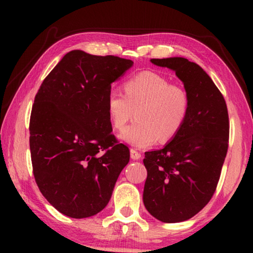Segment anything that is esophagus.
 I'll return each instance as SVG.
<instances>
[{
    "label": "esophagus",
    "instance_id": "1",
    "mask_svg": "<svg viewBox=\"0 0 253 253\" xmlns=\"http://www.w3.org/2000/svg\"><path fill=\"white\" fill-rule=\"evenodd\" d=\"M140 153H138L136 151V149H130V157H131V160H134V161H137V160H139L140 158Z\"/></svg>",
    "mask_w": 253,
    "mask_h": 253
}]
</instances>
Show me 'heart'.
I'll list each match as a JSON object with an SVG mask.
<instances>
[{
  "label": "heart",
  "mask_w": 253,
  "mask_h": 253,
  "mask_svg": "<svg viewBox=\"0 0 253 253\" xmlns=\"http://www.w3.org/2000/svg\"><path fill=\"white\" fill-rule=\"evenodd\" d=\"M124 95L110 90L106 108L115 129H123L134 116L136 122L119 138L136 148L152 146L158 139L168 143L176 136L187 118L190 97L182 85L153 71H143L123 84Z\"/></svg>",
  "instance_id": "1"
}]
</instances>
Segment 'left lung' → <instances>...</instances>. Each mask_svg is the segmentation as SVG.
Wrapping results in <instances>:
<instances>
[{"label": "left lung", "mask_w": 253, "mask_h": 253, "mask_svg": "<svg viewBox=\"0 0 253 253\" xmlns=\"http://www.w3.org/2000/svg\"><path fill=\"white\" fill-rule=\"evenodd\" d=\"M175 71L190 97L182 129L162 149L145 153V208L157 220L191 219L212 199L229 146V115L223 96L202 68L185 58L152 59Z\"/></svg>", "instance_id": "left-lung-1"}]
</instances>
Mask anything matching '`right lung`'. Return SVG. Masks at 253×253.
I'll return each instance as SVG.
<instances>
[{
	"instance_id": "obj_1",
	"label": "right lung",
	"mask_w": 253,
	"mask_h": 253,
	"mask_svg": "<svg viewBox=\"0 0 253 253\" xmlns=\"http://www.w3.org/2000/svg\"><path fill=\"white\" fill-rule=\"evenodd\" d=\"M134 65L115 55L68 52L45 77L30 117L33 175L60 213L84 219L108 204L129 148L119 144L107 113L111 84Z\"/></svg>"
}]
</instances>
